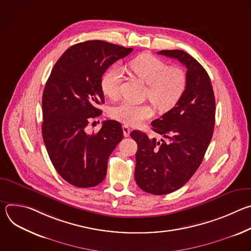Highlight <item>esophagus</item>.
I'll return each instance as SVG.
<instances>
[{
    "label": "esophagus",
    "mask_w": 251,
    "mask_h": 251,
    "mask_svg": "<svg viewBox=\"0 0 251 251\" xmlns=\"http://www.w3.org/2000/svg\"><path fill=\"white\" fill-rule=\"evenodd\" d=\"M123 134L125 137H129L130 136V133H131V129L127 126V125H123Z\"/></svg>",
    "instance_id": "1"
}]
</instances>
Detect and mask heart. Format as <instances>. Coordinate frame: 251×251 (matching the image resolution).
<instances>
[{
  "mask_svg": "<svg viewBox=\"0 0 251 251\" xmlns=\"http://www.w3.org/2000/svg\"><path fill=\"white\" fill-rule=\"evenodd\" d=\"M132 73L148 85L147 97L161 111H167L178 102L187 87L185 71L176 66H169L162 59L149 54H141L129 62ZM122 68L113 65L105 71L101 78L103 93L111 99L119 95L122 82ZM154 115L150 104H135L123 101L111 109L110 116L126 125L137 126Z\"/></svg>",
  "mask_w": 251,
  "mask_h": 251,
  "instance_id": "1",
  "label": "heart"
}]
</instances>
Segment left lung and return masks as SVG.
Listing matches in <instances>:
<instances>
[{
    "label": "left lung",
    "instance_id": "1",
    "mask_svg": "<svg viewBox=\"0 0 251 251\" xmlns=\"http://www.w3.org/2000/svg\"><path fill=\"white\" fill-rule=\"evenodd\" d=\"M158 54L176 58L187 68V87L173 108L154 120L153 130L167 139L161 142L134 130L135 181L153 195H167L182 188L196 173L209 145L216 120V100L209 76L201 64L180 50Z\"/></svg>",
    "mask_w": 251,
    "mask_h": 251
}]
</instances>
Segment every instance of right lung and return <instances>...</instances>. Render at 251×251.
<instances>
[{
  "mask_svg": "<svg viewBox=\"0 0 251 251\" xmlns=\"http://www.w3.org/2000/svg\"><path fill=\"white\" fill-rule=\"evenodd\" d=\"M132 50L103 41L76 44L58 58L46 83L45 145L56 172L75 187L91 188L104 180L107 161L123 139L121 124L114 120L104 121L96 134H87L85 127L102 113V75Z\"/></svg>",
  "mask_w": 251,
  "mask_h": 251,
  "instance_id": "right-lung-1",
  "label": "right lung"
}]
</instances>
